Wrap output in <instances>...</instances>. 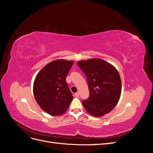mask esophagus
<instances>
[{
  "label": "esophagus",
  "instance_id": "esophagus-1",
  "mask_svg": "<svg viewBox=\"0 0 153 153\" xmlns=\"http://www.w3.org/2000/svg\"><path fill=\"white\" fill-rule=\"evenodd\" d=\"M75 96L76 97H78V96H79V92H76V93L75 94Z\"/></svg>",
  "mask_w": 153,
  "mask_h": 153
}]
</instances>
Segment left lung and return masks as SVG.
Returning a JSON list of instances; mask_svg holds the SVG:
<instances>
[{
    "label": "left lung",
    "instance_id": "left-lung-1",
    "mask_svg": "<svg viewBox=\"0 0 153 153\" xmlns=\"http://www.w3.org/2000/svg\"><path fill=\"white\" fill-rule=\"evenodd\" d=\"M87 77L89 97L82 101L87 112L94 117L109 113L117 104L121 94V80L117 69L101 59L77 62Z\"/></svg>",
    "mask_w": 153,
    "mask_h": 153
}]
</instances>
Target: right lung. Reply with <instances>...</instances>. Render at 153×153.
<instances>
[{"label": "right lung", "instance_id": "obj_1", "mask_svg": "<svg viewBox=\"0 0 153 153\" xmlns=\"http://www.w3.org/2000/svg\"><path fill=\"white\" fill-rule=\"evenodd\" d=\"M73 61L57 59L41 69L33 85L34 96L41 108L56 116L66 112L73 100L66 78Z\"/></svg>", "mask_w": 153, "mask_h": 153}]
</instances>
